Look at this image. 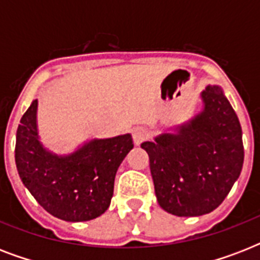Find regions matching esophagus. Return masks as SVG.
I'll return each instance as SVG.
<instances>
[{
    "instance_id": "obj_1",
    "label": "esophagus",
    "mask_w": 260,
    "mask_h": 260,
    "mask_svg": "<svg viewBox=\"0 0 260 260\" xmlns=\"http://www.w3.org/2000/svg\"><path fill=\"white\" fill-rule=\"evenodd\" d=\"M132 138H134L135 144L139 146V144H142L144 140H147V139L150 138V131L147 129V128H144V126H136V128H134V131H132Z\"/></svg>"
}]
</instances>
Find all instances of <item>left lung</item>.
<instances>
[{"mask_svg":"<svg viewBox=\"0 0 260 260\" xmlns=\"http://www.w3.org/2000/svg\"><path fill=\"white\" fill-rule=\"evenodd\" d=\"M204 109L178 134L144 142L159 205L179 217L202 216L221 204L244 160L242 126L218 86L201 94Z\"/></svg>","mask_w":260,"mask_h":260,"instance_id":"1","label":"left lung"}]
</instances>
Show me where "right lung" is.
<instances>
[{
	"mask_svg": "<svg viewBox=\"0 0 260 260\" xmlns=\"http://www.w3.org/2000/svg\"><path fill=\"white\" fill-rule=\"evenodd\" d=\"M35 100L22 114L16 135V166L22 183L50 214L64 221H89L110 205L114 177L134 148L132 136L100 139L69 156L43 148L36 131Z\"/></svg>",
	"mask_w": 260,
	"mask_h": 260,
	"instance_id": "right-lung-1",
	"label": "right lung"
}]
</instances>
